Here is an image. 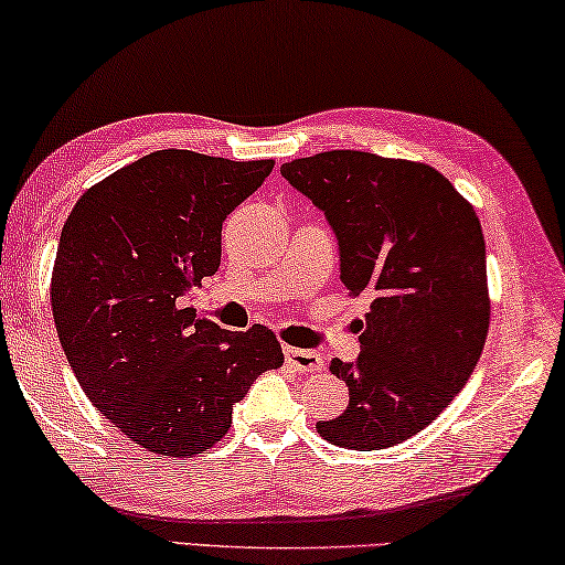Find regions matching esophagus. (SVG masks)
Instances as JSON below:
<instances>
[{
  "instance_id": "obj_1",
  "label": "esophagus",
  "mask_w": 565,
  "mask_h": 565,
  "mask_svg": "<svg viewBox=\"0 0 565 565\" xmlns=\"http://www.w3.org/2000/svg\"><path fill=\"white\" fill-rule=\"evenodd\" d=\"M285 360H288L290 367L298 370V373H320L326 367V360L320 353H312V350L302 348H285Z\"/></svg>"
}]
</instances>
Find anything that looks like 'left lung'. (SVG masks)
I'll list each match as a JSON object with an SVG mask.
<instances>
[{
  "label": "left lung",
  "instance_id": "obj_1",
  "mask_svg": "<svg viewBox=\"0 0 565 565\" xmlns=\"http://www.w3.org/2000/svg\"><path fill=\"white\" fill-rule=\"evenodd\" d=\"M280 172L326 212L345 288L373 298L358 360L330 363L348 408L316 428L353 450L408 440L448 408L483 353L491 298L476 210L423 162L332 150Z\"/></svg>",
  "mask_w": 565,
  "mask_h": 565
}]
</instances>
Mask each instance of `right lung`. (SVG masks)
I'll return each instance as SVG.
<instances>
[{
    "mask_svg": "<svg viewBox=\"0 0 565 565\" xmlns=\"http://www.w3.org/2000/svg\"><path fill=\"white\" fill-rule=\"evenodd\" d=\"M273 168L160 150L92 184L64 222L50 288L64 355L92 405L154 456L215 446L255 377L282 365L273 330H222L182 305Z\"/></svg>",
    "mask_w": 565,
    "mask_h": 565,
    "instance_id": "add662e5",
    "label": "right lung"
}]
</instances>
